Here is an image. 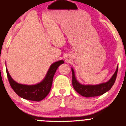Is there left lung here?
<instances>
[{"label":"left lung","instance_id":"left-lung-1","mask_svg":"<svg viewBox=\"0 0 126 126\" xmlns=\"http://www.w3.org/2000/svg\"><path fill=\"white\" fill-rule=\"evenodd\" d=\"M117 70H118V65L116 68V70L114 72L112 77L106 83H100L99 84H83L78 81L75 76V71L71 67L72 71V84L74 89L77 93L84 97H94V96H101L107 91H109L113 86L115 81H116V76H117Z\"/></svg>","mask_w":126,"mask_h":126}]
</instances>
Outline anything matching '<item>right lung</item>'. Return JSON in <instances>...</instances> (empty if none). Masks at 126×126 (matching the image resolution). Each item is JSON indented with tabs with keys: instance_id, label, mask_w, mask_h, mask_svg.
<instances>
[{
	"instance_id": "1",
	"label": "right lung",
	"mask_w": 126,
	"mask_h": 126,
	"mask_svg": "<svg viewBox=\"0 0 126 126\" xmlns=\"http://www.w3.org/2000/svg\"><path fill=\"white\" fill-rule=\"evenodd\" d=\"M64 63L63 60H59L50 65L45 76L40 83L32 85L18 83L15 81L9 74L6 66V72L10 86L18 96L25 99L40 101L48 94L52 85L53 78L56 70L60 64Z\"/></svg>"
}]
</instances>
